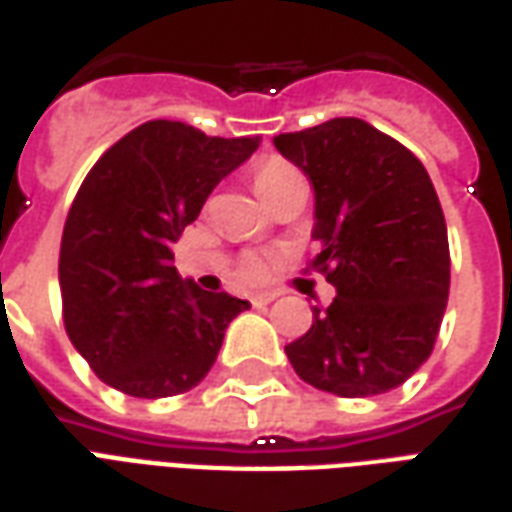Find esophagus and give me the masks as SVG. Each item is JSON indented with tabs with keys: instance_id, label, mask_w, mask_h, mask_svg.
Wrapping results in <instances>:
<instances>
[{
	"instance_id": "1",
	"label": "esophagus",
	"mask_w": 512,
	"mask_h": 512,
	"mask_svg": "<svg viewBox=\"0 0 512 512\" xmlns=\"http://www.w3.org/2000/svg\"><path fill=\"white\" fill-rule=\"evenodd\" d=\"M274 299H277L274 293H255V296H252V305H255V307H266V305H271Z\"/></svg>"
}]
</instances>
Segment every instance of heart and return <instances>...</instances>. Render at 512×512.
Here are the masks:
<instances>
[{"mask_svg":"<svg viewBox=\"0 0 512 512\" xmlns=\"http://www.w3.org/2000/svg\"><path fill=\"white\" fill-rule=\"evenodd\" d=\"M252 180H255V188L260 199H266L271 196L274 191H280L285 185H293V182H305L302 180V174L293 169L291 163H285L280 157H268L263 163H257L255 166V174H252ZM268 271V263L266 257L260 255H246L241 260V277L246 282H257L266 277Z\"/></svg>","mask_w":512,"mask_h":512,"instance_id":"heart-1","label":"heart"}]
</instances>
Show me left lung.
<instances>
[{"label": "left lung", "instance_id": "left-lung-1", "mask_svg": "<svg viewBox=\"0 0 512 512\" xmlns=\"http://www.w3.org/2000/svg\"><path fill=\"white\" fill-rule=\"evenodd\" d=\"M313 185L316 271L335 299L285 346L299 380L363 399L399 388L430 357L449 299L441 202L413 152L360 119L274 138Z\"/></svg>", "mask_w": 512, "mask_h": 512}]
</instances>
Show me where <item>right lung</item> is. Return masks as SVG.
Returning <instances> with one entry per match:
<instances>
[{
  "label": "right lung",
  "mask_w": 512,
  "mask_h": 512,
  "mask_svg": "<svg viewBox=\"0 0 512 512\" xmlns=\"http://www.w3.org/2000/svg\"><path fill=\"white\" fill-rule=\"evenodd\" d=\"M260 146L146 121L96 160L60 241L57 280L74 349L110 388L166 399L205 380L246 299L199 288L174 268L182 230Z\"/></svg>",
  "instance_id": "obj_1"
}]
</instances>
